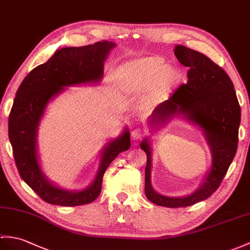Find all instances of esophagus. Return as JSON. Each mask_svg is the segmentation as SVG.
I'll use <instances>...</instances> for the list:
<instances>
[{
	"label": "esophagus",
	"mask_w": 250,
	"mask_h": 250,
	"mask_svg": "<svg viewBox=\"0 0 250 250\" xmlns=\"http://www.w3.org/2000/svg\"><path fill=\"white\" fill-rule=\"evenodd\" d=\"M131 136L134 141H139V139H142L144 137V130L139 129V127H136V129L132 131Z\"/></svg>",
	"instance_id": "esophagus-1"
}]
</instances>
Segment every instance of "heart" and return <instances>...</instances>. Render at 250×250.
I'll list each match as a JSON object with an SVG mask.
<instances>
[{
	"label": "heart",
	"instance_id": "heart-1",
	"mask_svg": "<svg viewBox=\"0 0 250 250\" xmlns=\"http://www.w3.org/2000/svg\"><path fill=\"white\" fill-rule=\"evenodd\" d=\"M163 59L158 56L145 57L125 63L120 71V83L125 89H138L154 82L153 90L162 92L178 80L175 69L166 67Z\"/></svg>",
	"mask_w": 250,
	"mask_h": 250
}]
</instances>
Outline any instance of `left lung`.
<instances>
[{"mask_svg":"<svg viewBox=\"0 0 250 250\" xmlns=\"http://www.w3.org/2000/svg\"><path fill=\"white\" fill-rule=\"evenodd\" d=\"M175 55L188 67V82L180 85L168 100L154 108L150 124L183 115L204 130L212 151V165L201 187L187 197H166L151 187V147L148 139L141 143L147 154L145 194L154 205L183 208L208 198L222 183L236 153L241 123V106L229 75L205 54L178 44Z\"/></svg>","mask_w":250,"mask_h":250,"instance_id":"1","label":"left lung"}]
</instances>
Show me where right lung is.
Listing matches in <instances>:
<instances>
[{
	"label": "right lung",
	"mask_w": 250,
	"mask_h": 250,
	"mask_svg": "<svg viewBox=\"0 0 250 250\" xmlns=\"http://www.w3.org/2000/svg\"><path fill=\"white\" fill-rule=\"evenodd\" d=\"M114 46L115 43L104 40L56 51L48 62L34 68L17 90L8 118V136L15 162L23 181L48 204L77 207L96 200L101 193L106 168L116 156L131 146L130 132L126 129L105 146L94 182L80 191L66 190L52 184L42 171L37 158V127L46 104L65 90L63 86L98 83L103 77V62Z\"/></svg>",
	"instance_id": "add662e5"
}]
</instances>
